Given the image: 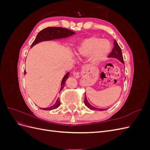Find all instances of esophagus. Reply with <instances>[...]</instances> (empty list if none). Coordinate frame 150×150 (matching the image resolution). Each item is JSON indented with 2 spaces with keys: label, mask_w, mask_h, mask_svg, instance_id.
Returning a JSON list of instances; mask_svg holds the SVG:
<instances>
[{
  "label": "esophagus",
  "mask_w": 150,
  "mask_h": 150,
  "mask_svg": "<svg viewBox=\"0 0 150 150\" xmlns=\"http://www.w3.org/2000/svg\"><path fill=\"white\" fill-rule=\"evenodd\" d=\"M73 75L76 78H80V75H79V72H74L73 73Z\"/></svg>",
  "instance_id": "34e87169"
}]
</instances>
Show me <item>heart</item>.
<instances>
[{
  "instance_id": "b5f03b06",
  "label": "heart",
  "mask_w": 150,
  "mask_h": 150,
  "mask_svg": "<svg viewBox=\"0 0 150 150\" xmlns=\"http://www.w3.org/2000/svg\"><path fill=\"white\" fill-rule=\"evenodd\" d=\"M111 49V46L109 40L97 37H91L81 42L77 54L83 57H88L92 54L91 63L98 65L106 59Z\"/></svg>"
}]
</instances>
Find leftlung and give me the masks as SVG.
<instances>
[{
	"label": "left lung",
	"instance_id": "left-lung-1",
	"mask_svg": "<svg viewBox=\"0 0 150 150\" xmlns=\"http://www.w3.org/2000/svg\"><path fill=\"white\" fill-rule=\"evenodd\" d=\"M114 46H114V47H113V49H112L111 53L110 54V55H109L108 57L110 58L117 59V60H119L122 63V64H125V62L123 61V57H122V56L121 49L120 47L119 46V45L117 44L116 40H115V41H114ZM84 103H85V105L88 108H89L90 110H99V111H104V110H106V109H101V108H96V107L92 106L91 104H89V103L88 102V99H87V98H86V93H85V97H84Z\"/></svg>",
	"mask_w": 150,
	"mask_h": 150
}]
</instances>
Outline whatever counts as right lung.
Returning a JSON list of instances; mask_svg holds the SVG:
<instances>
[{
	"mask_svg": "<svg viewBox=\"0 0 150 150\" xmlns=\"http://www.w3.org/2000/svg\"><path fill=\"white\" fill-rule=\"evenodd\" d=\"M75 34L74 32L69 30L66 28H57V27H49L46 29H44L42 30H40L38 34L36 36L34 41L32 44L31 47H33L35 44H37L39 42L43 41H48V40H52L54 39H65L68 37H70L71 35H73ZM26 74L25 70L24 71V74ZM69 75V72H67L62 78L61 84V90L64 87V84L67 79L68 78ZM60 100L59 99H57L55 104H53L52 106L49 108H40V109L43 110H52L54 109L57 108L60 106Z\"/></svg>",
	"mask_w": 150,
	"mask_h": 150,
	"instance_id": "right-lung-1",
	"label": "right lung"
}]
</instances>
